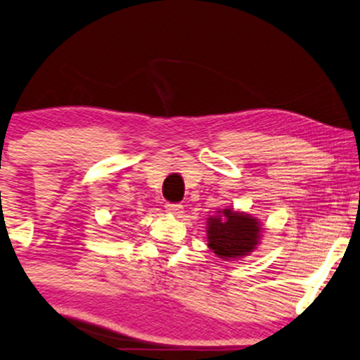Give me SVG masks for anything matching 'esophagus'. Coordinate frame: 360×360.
I'll return each mask as SVG.
<instances>
[{"label": "esophagus", "mask_w": 360, "mask_h": 360, "mask_svg": "<svg viewBox=\"0 0 360 360\" xmlns=\"http://www.w3.org/2000/svg\"><path fill=\"white\" fill-rule=\"evenodd\" d=\"M165 209L167 212H171V214H181L183 212V204H179V202H167L166 206H165Z\"/></svg>", "instance_id": "1"}]
</instances>
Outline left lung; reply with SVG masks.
Here are the masks:
<instances>
[{"mask_svg": "<svg viewBox=\"0 0 360 360\" xmlns=\"http://www.w3.org/2000/svg\"><path fill=\"white\" fill-rule=\"evenodd\" d=\"M209 248L222 259L248 256L257 245L259 224L248 214L224 209L207 222Z\"/></svg>", "mask_w": 360, "mask_h": 360, "instance_id": "left-lung-1", "label": "left lung"}]
</instances>
